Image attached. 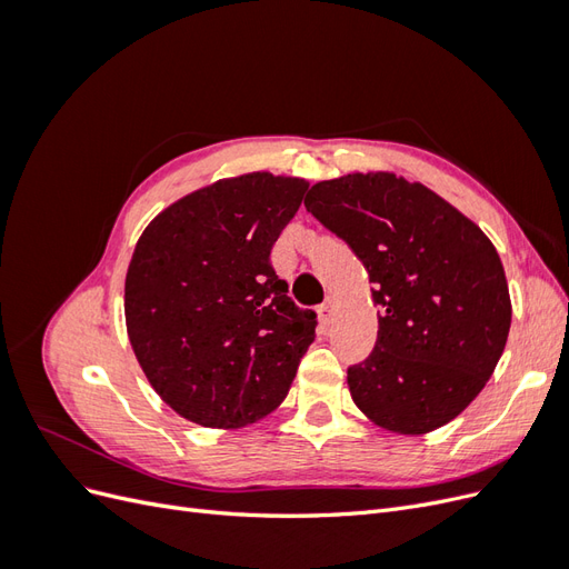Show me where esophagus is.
<instances>
[{
    "instance_id": "1",
    "label": "esophagus",
    "mask_w": 569,
    "mask_h": 569,
    "mask_svg": "<svg viewBox=\"0 0 569 569\" xmlns=\"http://www.w3.org/2000/svg\"><path fill=\"white\" fill-rule=\"evenodd\" d=\"M332 316H335V301L327 299V301L320 303V308H318V318H320L322 325H330V322H332Z\"/></svg>"
}]
</instances>
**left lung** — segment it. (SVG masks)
<instances>
[{
    "instance_id": "1",
    "label": "left lung",
    "mask_w": 569,
    "mask_h": 569,
    "mask_svg": "<svg viewBox=\"0 0 569 569\" xmlns=\"http://www.w3.org/2000/svg\"><path fill=\"white\" fill-rule=\"evenodd\" d=\"M303 203L363 261L382 306L372 353L347 375L353 403L399 435L451 422L485 389L510 332L508 282L489 237L393 173L325 180Z\"/></svg>"
}]
</instances>
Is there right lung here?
I'll use <instances>...</instances> for the list:
<instances>
[{
  "instance_id": "obj_1",
  "label": "right lung",
  "mask_w": 569,
  "mask_h": 569,
  "mask_svg": "<svg viewBox=\"0 0 569 569\" xmlns=\"http://www.w3.org/2000/svg\"><path fill=\"white\" fill-rule=\"evenodd\" d=\"M308 182L218 180L153 218L126 274V325L151 387L182 418L234 429L278 408L316 339L270 251Z\"/></svg>"
}]
</instances>
